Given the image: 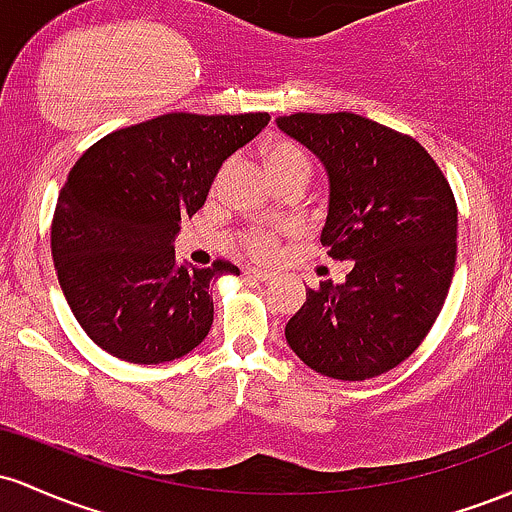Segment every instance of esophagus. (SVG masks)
I'll return each mask as SVG.
<instances>
[{
	"instance_id": "esophagus-1",
	"label": "esophagus",
	"mask_w": 512,
	"mask_h": 512,
	"mask_svg": "<svg viewBox=\"0 0 512 512\" xmlns=\"http://www.w3.org/2000/svg\"><path fill=\"white\" fill-rule=\"evenodd\" d=\"M244 275L246 278H254V280H261V283H268V280L275 278V271H271V268H246Z\"/></svg>"
}]
</instances>
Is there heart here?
<instances>
[{
  "label": "heart",
  "instance_id": "1",
  "mask_svg": "<svg viewBox=\"0 0 512 512\" xmlns=\"http://www.w3.org/2000/svg\"><path fill=\"white\" fill-rule=\"evenodd\" d=\"M266 164L271 176L280 174H307L309 176V159L300 147L290 145V142H273L266 147ZM275 239H278V229L271 225H256L249 227L241 237V244L249 254L268 256L273 251Z\"/></svg>",
  "mask_w": 512,
  "mask_h": 512
}]
</instances>
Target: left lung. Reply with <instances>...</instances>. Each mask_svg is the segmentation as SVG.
<instances>
[{
    "mask_svg": "<svg viewBox=\"0 0 512 512\" xmlns=\"http://www.w3.org/2000/svg\"><path fill=\"white\" fill-rule=\"evenodd\" d=\"M275 123L324 166L321 244L350 263L343 283L307 290L285 338L319 375L370 380L409 358L438 319L455 273V195L426 149L375 120L295 113Z\"/></svg>",
    "mask_w": 512,
    "mask_h": 512,
    "instance_id": "1",
    "label": "left lung"
}]
</instances>
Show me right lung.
Listing matches in <instances>:
<instances>
[{
    "label": "right lung",
    "mask_w": 512,
    "mask_h": 512,
    "mask_svg": "<svg viewBox=\"0 0 512 512\" xmlns=\"http://www.w3.org/2000/svg\"><path fill=\"white\" fill-rule=\"evenodd\" d=\"M268 113H169L111 132L72 166L53 217V261L67 304L106 353L159 365L191 353L212 326L210 283L227 261H176L181 217L205 205L217 171L268 125Z\"/></svg>",
    "instance_id": "right-lung-1"
}]
</instances>
